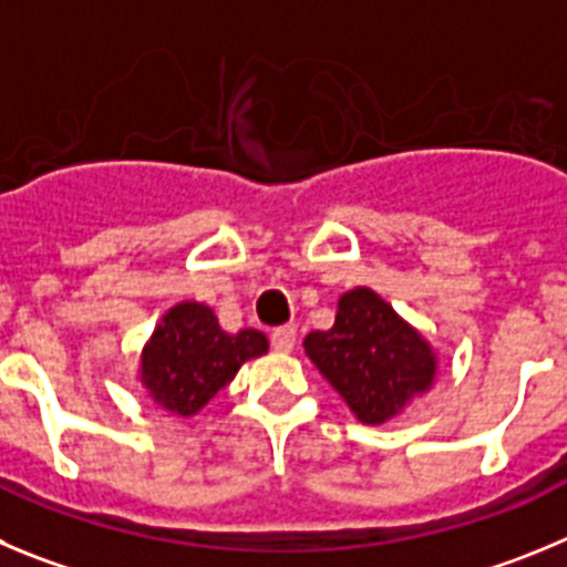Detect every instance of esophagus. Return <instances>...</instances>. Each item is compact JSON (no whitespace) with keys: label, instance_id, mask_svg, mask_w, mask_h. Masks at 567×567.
<instances>
[{"label":"esophagus","instance_id":"esophagus-1","mask_svg":"<svg viewBox=\"0 0 567 567\" xmlns=\"http://www.w3.org/2000/svg\"><path fill=\"white\" fill-rule=\"evenodd\" d=\"M271 347L277 349V352H290V349L296 347L293 327H277V330L271 332Z\"/></svg>","mask_w":567,"mask_h":567}]
</instances>
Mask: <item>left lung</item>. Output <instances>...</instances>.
Here are the masks:
<instances>
[{
	"instance_id": "left-lung-1",
	"label": "left lung",
	"mask_w": 567,
	"mask_h": 567,
	"mask_svg": "<svg viewBox=\"0 0 567 567\" xmlns=\"http://www.w3.org/2000/svg\"><path fill=\"white\" fill-rule=\"evenodd\" d=\"M305 352L363 425L394 420L436 380L431 343L369 288L343 293L336 324L310 332Z\"/></svg>"
}]
</instances>
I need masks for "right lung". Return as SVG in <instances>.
Wrapping results in <instances>:
<instances>
[{
    "label": "right lung",
    "mask_w": 567,
    "mask_h": 567,
    "mask_svg": "<svg viewBox=\"0 0 567 567\" xmlns=\"http://www.w3.org/2000/svg\"><path fill=\"white\" fill-rule=\"evenodd\" d=\"M259 330L226 332L200 301H182L162 316L142 349L140 380L153 403L178 416H193L235 380L237 369L266 355Z\"/></svg>",
    "instance_id": "obj_1"
}]
</instances>
